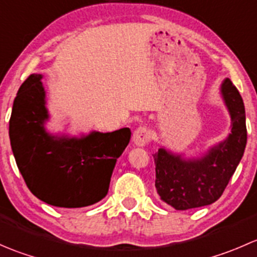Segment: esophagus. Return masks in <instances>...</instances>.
I'll use <instances>...</instances> for the list:
<instances>
[{
    "label": "esophagus",
    "mask_w": 257,
    "mask_h": 257,
    "mask_svg": "<svg viewBox=\"0 0 257 257\" xmlns=\"http://www.w3.org/2000/svg\"><path fill=\"white\" fill-rule=\"evenodd\" d=\"M150 141V131L147 126H139L134 131L133 134V142L134 144L138 147H144L149 143Z\"/></svg>",
    "instance_id": "1"
}]
</instances>
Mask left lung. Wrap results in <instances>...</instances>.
I'll use <instances>...</instances> for the list:
<instances>
[{
    "instance_id": "1",
    "label": "left lung",
    "mask_w": 257,
    "mask_h": 257,
    "mask_svg": "<svg viewBox=\"0 0 257 257\" xmlns=\"http://www.w3.org/2000/svg\"><path fill=\"white\" fill-rule=\"evenodd\" d=\"M220 94L231 118V133L199 158H184L165 148L154 157L155 188L160 199L175 210L215 203L224 193L245 152L247 132L242 98L231 80L225 78Z\"/></svg>"
}]
</instances>
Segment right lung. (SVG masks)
Masks as SVG:
<instances>
[{
    "label": "right lung",
    "instance_id": "right-lung-1",
    "mask_svg": "<svg viewBox=\"0 0 257 257\" xmlns=\"http://www.w3.org/2000/svg\"><path fill=\"white\" fill-rule=\"evenodd\" d=\"M42 74H31L18 89L10 119V141L28 189L58 208H83L108 193L116 159L131 141V129L87 136L51 134Z\"/></svg>",
    "mask_w": 257,
    "mask_h": 257
}]
</instances>
